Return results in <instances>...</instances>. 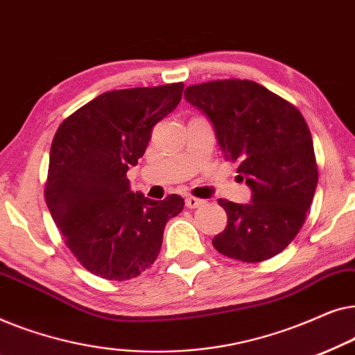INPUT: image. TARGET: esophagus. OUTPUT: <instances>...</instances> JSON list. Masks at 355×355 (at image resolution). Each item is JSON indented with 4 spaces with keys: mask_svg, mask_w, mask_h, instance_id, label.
I'll use <instances>...</instances> for the list:
<instances>
[{
    "mask_svg": "<svg viewBox=\"0 0 355 355\" xmlns=\"http://www.w3.org/2000/svg\"><path fill=\"white\" fill-rule=\"evenodd\" d=\"M203 200H200V198H196V197H187L186 198V207L187 208H198V207H202L203 205Z\"/></svg>",
    "mask_w": 355,
    "mask_h": 355,
    "instance_id": "34e87169",
    "label": "esophagus"
}]
</instances>
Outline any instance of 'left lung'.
I'll list each match as a JSON object with an SVG mask.
<instances>
[{
  "label": "left lung",
  "mask_w": 355,
  "mask_h": 355,
  "mask_svg": "<svg viewBox=\"0 0 355 355\" xmlns=\"http://www.w3.org/2000/svg\"><path fill=\"white\" fill-rule=\"evenodd\" d=\"M184 98L207 116L225 158L237 164L252 191L249 203L218 200L227 225L213 237L215 249L249 263L278 255L302 227L318 182L302 114L252 80L191 85Z\"/></svg>",
  "instance_id": "8db88e82"
}]
</instances>
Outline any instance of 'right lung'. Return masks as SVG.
<instances>
[{"label": "right lung", "mask_w": 355, "mask_h": 355, "mask_svg": "<svg viewBox=\"0 0 355 355\" xmlns=\"http://www.w3.org/2000/svg\"><path fill=\"white\" fill-rule=\"evenodd\" d=\"M182 82L105 92L64 119L50 150L45 200L76 259L100 278L124 281L153 265L168 220L184 198L152 200L125 178L152 128L181 101Z\"/></svg>", "instance_id": "1"}]
</instances>
